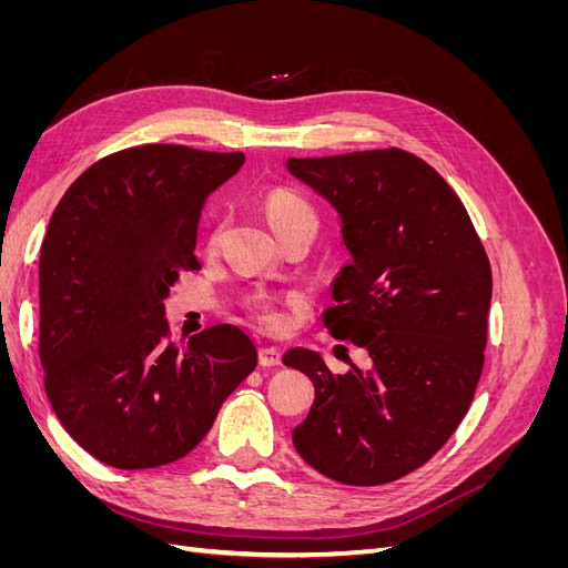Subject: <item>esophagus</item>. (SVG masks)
I'll return each instance as SVG.
<instances>
[{
  "label": "esophagus",
  "instance_id": "34e87169",
  "mask_svg": "<svg viewBox=\"0 0 568 568\" xmlns=\"http://www.w3.org/2000/svg\"><path fill=\"white\" fill-rule=\"evenodd\" d=\"M257 363L261 367H280L282 365V353L272 346H265L257 351Z\"/></svg>",
  "mask_w": 568,
  "mask_h": 568
}]
</instances>
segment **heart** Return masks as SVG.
Here are the masks:
<instances>
[{
    "mask_svg": "<svg viewBox=\"0 0 568 568\" xmlns=\"http://www.w3.org/2000/svg\"><path fill=\"white\" fill-rule=\"evenodd\" d=\"M265 213L267 220L272 222L274 232L280 236L294 227H315L317 230V211L311 205V201L303 199L294 189H272V192L265 196ZM225 232V220H217L215 227L211 230L209 236V246L215 248L220 244V236ZM248 311L251 315L261 322L267 329H277L282 324V313L274 307V303L267 296H253L248 301Z\"/></svg>",
    "mask_w": 568,
    "mask_h": 568,
    "instance_id": "heart-1",
    "label": "heart"
}]
</instances>
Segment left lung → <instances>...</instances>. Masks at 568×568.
Returning a JSON list of instances; mask_svg holds the SVG:
<instances>
[{
	"label": "left lung",
	"mask_w": 568,
	"mask_h": 568,
	"mask_svg": "<svg viewBox=\"0 0 568 568\" xmlns=\"http://www.w3.org/2000/svg\"><path fill=\"white\" fill-rule=\"evenodd\" d=\"M338 211L353 261L322 315L372 357L334 376L294 348L284 365L315 386L294 428L298 455L346 486H382L432 459L467 415L484 369L493 274L455 189L398 146L288 159Z\"/></svg>",
	"instance_id": "obj_1"
}]
</instances>
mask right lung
<instances>
[{
  "instance_id": "add662e5",
  "label": "right lung",
  "mask_w": 568,
  "mask_h": 568,
  "mask_svg": "<svg viewBox=\"0 0 568 568\" xmlns=\"http://www.w3.org/2000/svg\"><path fill=\"white\" fill-rule=\"evenodd\" d=\"M244 153L144 144L99 159L68 186L40 251V363L54 415L115 469L192 453L257 365L253 341L215 324L170 341L163 301L199 270L205 199Z\"/></svg>"
}]
</instances>
